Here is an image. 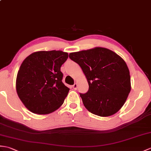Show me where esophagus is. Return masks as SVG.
<instances>
[{
    "label": "esophagus",
    "mask_w": 151,
    "mask_h": 151,
    "mask_svg": "<svg viewBox=\"0 0 151 151\" xmlns=\"http://www.w3.org/2000/svg\"><path fill=\"white\" fill-rule=\"evenodd\" d=\"M77 86H77V83H75L74 84V85L73 86V88L75 90H76V89H77Z\"/></svg>",
    "instance_id": "esophagus-1"
}]
</instances>
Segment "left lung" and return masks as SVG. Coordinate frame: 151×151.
Masks as SVG:
<instances>
[{
	"mask_svg": "<svg viewBox=\"0 0 151 151\" xmlns=\"http://www.w3.org/2000/svg\"><path fill=\"white\" fill-rule=\"evenodd\" d=\"M69 57L80 66L87 80L88 91L80 94L87 109L102 117L117 113L131 89L130 73L123 58L100 47L71 52Z\"/></svg>",
	"mask_w": 151,
	"mask_h": 151,
	"instance_id": "left-lung-1",
	"label": "left lung"
}]
</instances>
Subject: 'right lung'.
Listing matches in <instances>:
<instances>
[{"instance_id": "right-lung-1", "label": "right lung", "mask_w": 151, "mask_h": 151, "mask_svg": "<svg viewBox=\"0 0 151 151\" xmlns=\"http://www.w3.org/2000/svg\"><path fill=\"white\" fill-rule=\"evenodd\" d=\"M68 58V52L62 51H42L23 61L17 73L16 89L28 110L47 114L63 104L69 89L62 81L60 68Z\"/></svg>"}]
</instances>
